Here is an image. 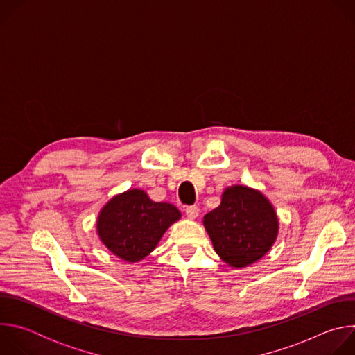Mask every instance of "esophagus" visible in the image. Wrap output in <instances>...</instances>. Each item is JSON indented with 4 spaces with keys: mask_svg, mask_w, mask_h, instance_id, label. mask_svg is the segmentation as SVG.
<instances>
[{
    "mask_svg": "<svg viewBox=\"0 0 355 355\" xmlns=\"http://www.w3.org/2000/svg\"><path fill=\"white\" fill-rule=\"evenodd\" d=\"M185 215H187L189 219H196L198 215H199V208H198L196 205L187 207V208H185Z\"/></svg>",
    "mask_w": 355,
    "mask_h": 355,
    "instance_id": "1",
    "label": "esophagus"
}]
</instances>
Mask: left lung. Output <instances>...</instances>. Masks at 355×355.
<instances>
[{
	"mask_svg": "<svg viewBox=\"0 0 355 355\" xmlns=\"http://www.w3.org/2000/svg\"><path fill=\"white\" fill-rule=\"evenodd\" d=\"M204 226L218 256L236 268L264 257L278 236L271 202L245 185L226 188L220 205L204 216Z\"/></svg>",
	"mask_w": 355,
	"mask_h": 355,
	"instance_id": "obj_1",
	"label": "left lung"
}]
</instances>
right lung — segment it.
<instances>
[{
    "label": "right lung",
    "mask_w": 355,
    "mask_h": 355,
    "mask_svg": "<svg viewBox=\"0 0 355 355\" xmlns=\"http://www.w3.org/2000/svg\"><path fill=\"white\" fill-rule=\"evenodd\" d=\"M180 218L181 212L174 205L151 200L143 189H129L101 209L96 230L115 256L137 263L156 248L166 230Z\"/></svg>",
    "instance_id": "1"
}]
</instances>
